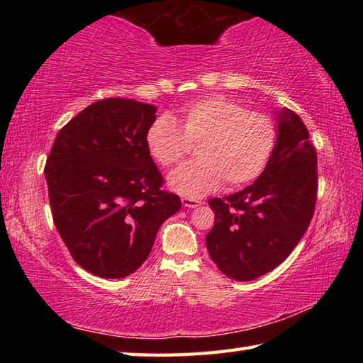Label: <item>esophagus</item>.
<instances>
[{
  "label": "esophagus",
  "mask_w": 363,
  "mask_h": 363,
  "mask_svg": "<svg viewBox=\"0 0 363 363\" xmlns=\"http://www.w3.org/2000/svg\"><path fill=\"white\" fill-rule=\"evenodd\" d=\"M182 206L184 207H189V209H194V207H198L199 204H201V201H198V199H194V198H182Z\"/></svg>",
  "instance_id": "obj_1"
}]
</instances>
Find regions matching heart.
Masks as SVG:
<instances>
[{"instance_id":"1","label":"heart","mask_w":363,"mask_h":363,"mask_svg":"<svg viewBox=\"0 0 363 363\" xmlns=\"http://www.w3.org/2000/svg\"><path fill=\"white\" fill-rule=\"evenodd\" d=\"M276 126L268 115L221 95L184 106L173 120L160 115L146 129L151 157L172 167L196 143L198 159L168 174V187L187 198H201L218 189L242 187L264 172L276 145Z\"/></svg>"}]
</instances>
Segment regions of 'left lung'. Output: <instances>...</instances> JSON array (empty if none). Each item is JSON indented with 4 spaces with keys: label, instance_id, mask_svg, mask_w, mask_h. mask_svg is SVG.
Listing matches in <instances>:
<instances>
[{
    "label": "left lung",
    "instance_id": "left-lung-1",
    "mask_svg": "<svg viewBox=\"0 0 363 363\" xmlns=\"http://www.w3.org/2000/svg\"><path fill=\"white\" fill-rule=\"evenodd\" d=\"M272 157L254 184L209 201L215 225L207 251L230 279L252 281L289 257L312 220L317 199V151L295 112H276Z\"/></svg>",
    "mask_w": 363,
    "mask_h": 363
}]
</instances>
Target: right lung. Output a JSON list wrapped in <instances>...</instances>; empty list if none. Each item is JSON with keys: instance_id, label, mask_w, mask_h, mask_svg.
I'll list each match as a JSON object with an SVG mask.
<instances>
[{"instance_id": "right-lung-1", "label": "right lung", "mask_w": 363, "mask_h": 363, "mask_svg": "<svg viewBox=\"0 0 363 363\" xmlns=\"http://www.w3.org/2000/svg\"><path fill=\"white\" fill-rule=\"evenodd\" d=\"M156 106L107 98L59 130L46 159L54 225L76 264L121 279L150 256L159 228L181 209L164 191L145 145Z\"/></svg>"}]
</instances>
